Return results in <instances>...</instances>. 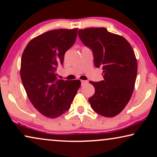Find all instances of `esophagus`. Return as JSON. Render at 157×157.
Segmentation results:
<instances>
[{
  "label": "esophagus",
  "instance_id": "1",
  "mask_svg": "<svg viewBox=\"0 0 157 157\" xmlns=\"http://www.w3.org/2000/svg\"><path fill=\"white\" fill-rule=\"evenodd\" d=\"M81 85L83 86V85H85V84H86V83H88V81L81 80Z\"/></svg>",
  "mask_w": 157,
  "mask_h": 157
}]
</instances>
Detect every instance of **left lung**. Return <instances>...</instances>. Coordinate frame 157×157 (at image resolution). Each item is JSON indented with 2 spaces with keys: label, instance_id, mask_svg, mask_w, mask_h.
<instances>
[{
  "label": "left lung",
  "instance_id": "left-lung-1",
  "mask_svg": "<svg viewBox=\"0 0 157 157\" xmlns=\"http://www.w3.org/2000/svg\"><path fill=\"white\" fill-rule=\"evenodd\" d=\"M78 36L91 48L96 67L102 68L104 80L90 81L95 93L89 98L98 114L113 117L125 108L134 91L137 61L129 43L105 28L79 29Z\"/></svg>",
  "mask_w": 157,
  "mask_h": 157
}]
</instances>
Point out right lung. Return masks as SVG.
Segmentation results:
<instances>
[{"instance_id":"add662e5","label":"right lung","mask_w":157,"mask_h":157,"mask_svg":"<svg viewBox=\"0 0 157 157\" xmlns=\"http://www.w3.org/2000/svg\"><path fill=\"white\" fill-rule=\"evenodd\" d=\"M78 29L47 31L32 39L23 51L21 78L33 106L45 117L56 118L70 109L81 81H64L56 69L76 41Z\"/></svg>"}]
</instances>
